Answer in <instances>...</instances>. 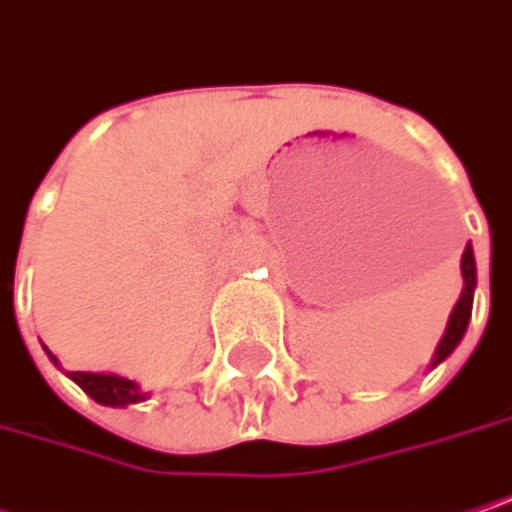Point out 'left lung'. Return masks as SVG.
Wrapping results in <instances>:
<instances>
[{
    "label": "left lung",
    "mask_w": 512,
    "mask_h": 512,
    "mask_svg": "<svg viewBox=\"0 0 512 512\" xmlns=\"http://www.w3.org/2000/svg\"><path fill=\"white\" fill-rule=\"evenodd\" d=\"M461 275H464V292L449 316V324H446V333L440 339V345L435 350V359H432V368L440 365L455 347L461 345L466 333V324H469V316H472V292H475V255H472V246L466 243L464 257H461Z\"/></svg>",
    "instance_id": "1"
}]
</instances>
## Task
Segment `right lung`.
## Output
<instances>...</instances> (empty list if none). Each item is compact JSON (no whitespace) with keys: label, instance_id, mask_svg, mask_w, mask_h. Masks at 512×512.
Masks as SVG:
<instances>
[{"label":"right lung","instance_id":"add662e5","mask_svg":"<svg viewBox=\"0 0 512 512\" xmlns=\"http://www.w3.org/2000/svg\"><path fill=\"white\" fill-rule=\"evenodd\" d=\"M51 356V353H48ZM51 362L57 365V359L51 356ZM69 379H75L77 385L101 406H133V403H141L147 394L138 391V382L127 379V376H115V374H89V371H72Z\"/></svg>","mask_w":512,"mask_h":512}]
</instances>
